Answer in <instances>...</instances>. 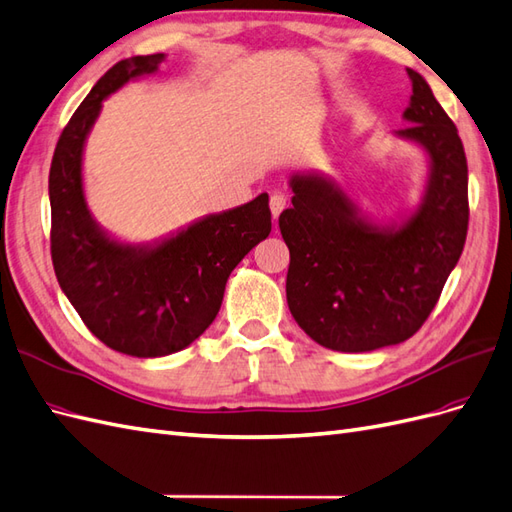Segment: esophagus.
Wrapping results in <instances>:
<instances>
[{"instance_id":"esophagus-1","label":"esophagus","mask_w":512,"mask_h":512,"mask_svg":"<svg viewBox=\"0 0 512 512\" xmlns=\"http://www.w3.org/2000/svg\"><path fill=\"white\" fill-rule=\"evenodd\" d=\"M269 206H271L273 219H278L280 213L286 209V196H282V193H273L271 200H269Z\"/></svg>"}]
</instances>
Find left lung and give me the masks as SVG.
I'll list each match as a JSON object with an SVG mask.
<instances>
[{"instance_id":"obj_1","label":"left lung","mask_w":512,"mask_h":512,"mask_svg":"<svg viewBox=\"0 0 512 512\" xmlns=\"http://www.w3.org/2000/svg\"><path fill=\"white\" fill-rule=\"evenodd\" d=\"M409 127L394 131L428 157L420 204L375 222L334 178L290 176L293 206L280 215L288 245L290 314L321 347L366 353L411 338L433 312L467 237V159L454 122L426 79L407 68Z\"/></svg>"}]
</instances>
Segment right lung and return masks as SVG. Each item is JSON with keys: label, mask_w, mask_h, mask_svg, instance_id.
Returning a JSON list of instances; mask_svg holds the SVG:
<instances>
[{"label": "right lung", "mask_w": 512, "mask_h": 512, "mask_svg": "<svg viewBox=\"0 0 512 512\" xmlns=\"http://www.w3.org/2000/svg\"><path fill=\"white\" fill-rule=\"evenodd\" d=\"M161 62L165 53L135 55L109 68L68 120L49 170L55 278L92 334L131 357L172 355L200 338L222 308L232 269L271 232L267 193L153 243L120 241L92 217L84 150L103 101L155 75Z\"/></svg>", "instance_id": "1"}]
</instances>
